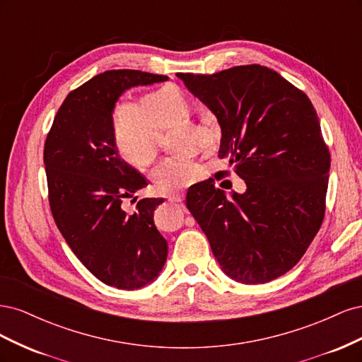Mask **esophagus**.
<instances>
[{
    "label": "esophagus",
    "mask_w": 362,
    "mask_h": 362,
    "mask_svg": "<svg viewBox=\"0 0 362 362\" xmlns=\"http://www.w3.org/2000/svg\"><path fill=\"white\" fill-rule=\"evenodd\" d=\"M184 201V193H178V194H173L169 198V202H182Z\"/></svg>",
    "instance_id": "1"
}]
</instances>
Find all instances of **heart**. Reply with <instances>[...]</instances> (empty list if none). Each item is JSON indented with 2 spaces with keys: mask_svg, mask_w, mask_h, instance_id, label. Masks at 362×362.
<instances>
[{
  "mask_svg": "<svg viewBox=\"0 0 362 362\" xmlns=\"http://www.w3.org/2000/svg\"><path fill=\"white\" fill-rule=\"evenodd\" d=\"M187 112V101L178 87L164 84L148 90L136 101H119L112 112V134L119 154L125 160L140 163L154 151L163 139V129ZM205 122L210 128L211 144L222 140L221 120L205 108ZM151 178L168 190H181L198 184L206 177V169L190 157H152L148 161Z\"/></svg>",
  "mask_w": 362,
  "mask_h": 362,
  "instance_id": "b5f03b06",
  "label": "heart"
}]
</instances>
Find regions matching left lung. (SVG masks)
Here are the masks:
<instances>
[{"instance_id": "left-lung-1", "label": "left lung", "mask_w": 362, "mask_h": 362, "mask_svg": "<svg viewBox=\"0 0 362 362\" xmlns=\"http://www.w3.org/2000/svg\"><path fill=\"white\" fill-rule=\"evenodd\" d=\"M168 80L134 69L95 75L63 101L43 149L49 205L62 235L90 273L120 290L141 288L160 275L168 242L154 225L161 198L139 201L131 216L122 210V199L148 182L119 156L112 112L131 87Z\"/></svg>"}]
</instances>
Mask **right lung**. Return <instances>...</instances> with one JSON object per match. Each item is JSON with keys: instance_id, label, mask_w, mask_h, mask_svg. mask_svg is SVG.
Instances as JSON below:
<instances>
[{"instance_id": "right-lung-1", "label": "right lung", "mask_w": 362, "mask_h": 362, "mask_svg": "<svg viewBox=\"0 0 362 362\" xmlns=\"http://www.w3.org/2000/svg\"><path fill=\"white\" fill-rule=\"evenodd\" d=\"M178 76L221 120L218 157L246 182L231 198L211 178L198 182L185 205L225 275L242 284L282 276L325 217L331 157L310 98L259 64Z\"/></svg>"}]
</instances>
